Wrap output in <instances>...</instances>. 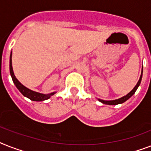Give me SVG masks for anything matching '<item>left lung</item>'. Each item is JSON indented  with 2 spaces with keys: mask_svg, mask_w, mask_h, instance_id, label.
Here are the masks:
<instances>
[{
  "mask_svg": "<svg viewBox=\"0 0 151 151\" xmlns=\"http://www.w3.org/2000/svg\"><path fill=\"white\" fill-rule=\"evenodd\" d=\"M142 73H143V70H142ZM141 79H142V74H141V76H140V78H139V81L137 82V85H136L133 90L131 91L129 93V94H127L126 96L122 97V98H121V99H116V100H112V101H104V100H101V99H99V101H101V102H102L103 104H106V105H118V104L123 103V102H125V101H127V100H128V99H129V98H130V97L136 92V91H137V88L139 87V84H140Z\"/></svg>",
  "mask_w": 151,
  "mask_h": 151,
  "instance_id": "8db88e82",
  "label": "left lung"
}]
</instances>
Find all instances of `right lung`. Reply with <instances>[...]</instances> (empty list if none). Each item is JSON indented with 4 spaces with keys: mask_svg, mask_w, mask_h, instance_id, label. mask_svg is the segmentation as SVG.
<instances>
[{
    "mask_svg": "<svg viewBox=\"0 0 151 151\" xmlns=\"http://www.w3.org/2000/svg\"><path fill=\"white\" fill-rule=\"evenodd\" d=\"M10 73L12 76V81L14 82V84H15L16 88H18L19 91L24 96L27 97L28 99H29L32 101H44V100H47L50 98V97L53 95L56 92L50 93L49 95H43V94H40V93L35 92L33 91L30 90L29 88H25L24 85L21 84L20 82L18 81V79L15 78V76L13 72V69H12V52H11V56H10Z\"/></svg>",
    "mask_w": 151,
    "mask_h": 151,
    "instance_id": "add662e5",
    "label": "right lung"
}]
</instances>
